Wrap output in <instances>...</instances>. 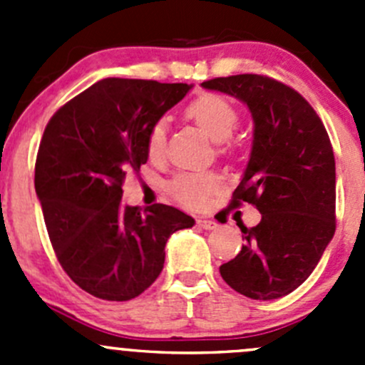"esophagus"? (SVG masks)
I'll return each instance as SVG.
<instances>
[{
	"mask_svg": "<svg viewBox=\"0 0 365 365\" xmlns=\"http://www.w3.org/2000/svg\"><path fill=\"white\" fill-rule=\"evenodd\" d=\"M196 222H197V226L201 227V230H206V231L217 230V222H215V220H212V219H203V217H200Z\"/></svg>",
	"mask_w": 365,
	"mask_h": 365,
	"instance_id": "1",
	"label": "esophagus"
}]
</instances>
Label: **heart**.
Masks as SVG:
<instances>
[{"label":"heart","mask_w":365,"mask_h":365,"mask_svg":"<svg viewBox=\"0 0 365 365\" xmlns=\"http://www.w3.org/2000/svg\"><path fill=\"white\" fill-rule=\"evenodd\" d=\"M187 116L196 121L206 135L217 143L227 141L238 127V113L226 98L219 95H201L190 102L185 109ZM165 148V123L157 121L146 135V152L152 159H157ZM219 176L212 173H185L178 175L169 183V192L180 203L190 208H201L208 197L219 189Z\"/></svg>","instance_id":"1"}]
</instances>
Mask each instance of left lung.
Returning <instances> with one entry per match:
<instances>
[{"label": "left lung", "mask_w": 365, "mask_h": 365, "mask_svg": "<svg viewBox=\"0 0 365 365\" xmlns=\"http://www.w3.org/2000/svg\"><path fill=\"white\" fill-rule=\"evenodd\" d=\"M206 90L247 104L254 134L251 159L230 208L251 203L257 226L242 230L245 245L220 264L224 281L252 300L297 289L336 233V160L325 125L298 91L257 73L215 77Z\"/></svg>", "instance_id": "left-lung-1"}]
</instances>
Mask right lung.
Segmentation results:
<instances>
[{"instance_id": "right-lung-1", "label": "right lung", "mask_w": 365, "mask_h": 365, "mask_svg": "<svg viewBox=\"0 0 365 365\" xmlns=\"http://www.w3.org/2000/svg\"><path fill=\"white\" fill-rule=\"evenodd\" d=\"M192 84L108 77L58 109L43 130L35 190L58 261L90 295L125 302L153 284L165 242L194 219L175 206H123L127 171L148 160L146 135Z\"/></svg>"}]
</instances>
